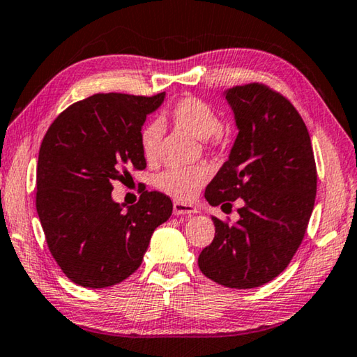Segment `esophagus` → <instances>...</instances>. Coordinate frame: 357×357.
I'll return each instance as SVG.
<instances>
[{
    "mask_svg": "<svg viewBox=\"0 0 357 357\" xmlns=\"http://www.w3.org/2000/svg\"><path fill=\"white\" fill-rule=\"evenodd\" d=\"M197 213H199V209H197L194 205H189V203H183V202L173 203L174 216H181V214H197Z\"/></svg>",
    "mask_w": 357,
    "mask_h": 357,
    "instance_id": "1",
    "label": "esophagus"
}]
</instances>
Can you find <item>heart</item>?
Returning a JSON list of instances; mask_svg holds the SVG:
<instances>
[{"instance_id":"heart-1","label":"heart","mask_w":357,"mask_h":357,"mask_svg":"<svg viewBox=\"0 0 357 357\" xmlns=\"http://www.w3.org/2000/svg\"><path fill=\"white\" fill-rule=\"evenodd\" d=\"M169 117L179 128L192 137L209 139L219 132L220 121L216 111L199 98H183L169 111ZM163 135L162 123L152 121L141 130V151L148 160H154ZM209 178V169L203 165L188 168H168L158 174L157 185L163 194L176 200L188 202L199 194Z\"/></svg>"}]
</instances>
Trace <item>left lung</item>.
Masks as SVG:
<instances>
[{"instance_id": "obj_1", "label": "left lung", "mask_w": 357, "mask_h": 357, "mask_svg": "<svg viewBox=\"0 0 357 357\" xmlns=\"http://www.w3.org/2000/svg\"><path fill=\"white\" fill-rule=\"evenodd\" d=\"M222 97L238 135L205 199L229 208L241 199L243 206L231 225L213 218L216 234L199 267L218 284L251 289L276 278L301 246L318 176L307 126L289 100L262 84L231 87Z\"/></svg>"}]
</instances>
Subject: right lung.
I'll use <instances>...</instances> for the list:
<instances>
[{"mask_svg":"<svg viewBox=\"0 0 357 357\" xmlns=\"http://www.w3.org/2000/svg\"><path fill=\"white\" fill-rule=\"evenodd\" d=\"M163 100L165 92L93 95L66 107L43 139L36 211L54 259L79 286L100 289L128 278L172 216L173 203L160 192H143L127 209L111 197L127 168H146L141 128Z\"/></svg>","mask_w":357,"mask_h":357,"instance_id":"right-lung-1","label":"right lung"}]
</instances>
